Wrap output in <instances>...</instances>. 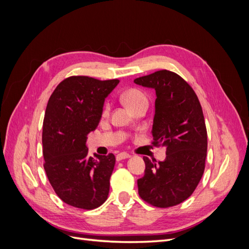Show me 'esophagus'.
<instances>
[{"label": "esophagus", "mask_w": 249, "mask_h": 249, "mask_svg": "<svg viewBox=\"0 0 249 249\" xmlns=\"http://www.w3.org/2000/svg\"><path fill=\"white\" fill-rule=\"evenodd\" d=\"M131 157V155H129L127 153H119V154H117V156H116V160L117 161H120V160H124V159H127V158H130Z\"/></svg>", "instance_id": "34e87169"}]
</instances>
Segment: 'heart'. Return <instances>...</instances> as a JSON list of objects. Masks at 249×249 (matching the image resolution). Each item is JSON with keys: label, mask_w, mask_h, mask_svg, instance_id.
I'll use <instances>...</instances> for the list:
<instances>
[{"label": "heart", "mask_w": 249, "mask_h": 249, "mask_svg": "<svg viewBox=\"0 0 249 249\" xmlns=\"http://www.w3.org/2000/svg\"><path fill=\"white\" fill-rule=\"evenodd\" d=\"M124 100L127 106H129L131 109H133L134 107H136L138 104L147 101V97L144 93L141 91V90L136 89V88H132L124 92ZM109 111H110V104L106 103L104 106L103 113L106 115V114H108Z\"/></svg>", "instance_id": "b5f03b06"}]
</instances>
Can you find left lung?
Masks as SVG:
<instances>
[{
	"label": "left lung",
	"instance_id": "obj_1",
	"mask_svg": "<svg viewBox=\"0 0 249 249\" xmlns=\"http://www.w3.org/2000/svg\"><path fill=\"white\" fill-rule=\"evenodd\" d=\"M134 82L156 90L153 144L166 147L162 162L143 158L145 170L137 180L138 193L154 207L177 206L191 196L205 171L208 135L200 103L192 87L170 71Z\"/></svg>",
	"mask_w": 249,
	"mask_h": 249
}]
</instances>
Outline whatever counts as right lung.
Segmentation results:
<instances>
[{"label": "right lung", "mask_w": 249, "mask_h": 249, "mask_svg": "<svg viewBox=\"0 0 249 249\" xmlns=\"http://www.w3.org/2000/svg\"><path fill=\"white\" fill-rule=\"evenodd\" d=\"M119 80L64 79L52 93L43 119V167L58 196L71 207L93 210L108 198L115 156L88 155L87 135L96 129L105 99Z\"/></svg>", "instance_id": "obj_1"}]
</instances>
